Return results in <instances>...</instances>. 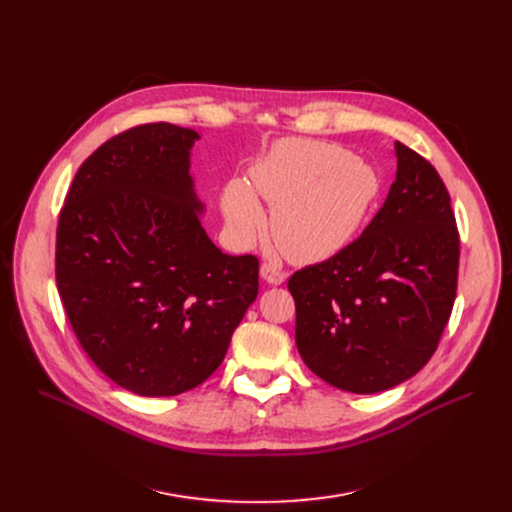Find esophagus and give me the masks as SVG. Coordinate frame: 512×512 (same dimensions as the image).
<instances>
[{
	"label": "esophagus",
	"mask_w": 512,
	"mask_h": 512,
	"mask_svg": "<svg viewBox=\"0 0 512 512\" xmlns=\"http://www.w3.org/2000/svg\"><path fill=\"white\" fill-rule=\"evenodd\" d=\"M261 276L265 282H270V284H282L286 280V274L280 270V267L274 263H267V261L261 265Z\"/></svg>",
	"instance_id": "obj_1"
}]
</instances>
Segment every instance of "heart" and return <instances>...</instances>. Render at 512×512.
Listing matches in <instances>:
<instances>
[{"instance_id":"b5f03b06","label":"heart","mask_w":512,"mask_h":512,"mask_svg":"<svg viewBox=\"0 0 512 512\" xmlns=\"http://www.w3.org/2000/svg\"><path fill=\"white\" fill-rule=\"evenodd\" d=\"M253 190L274 207L278 249L297 263L334 257L351 242L380 195L367 161L326 141H286L251 172ZM222 207L232 230L251 240L265 228L261 203L245 182H230Z\"/></svg>"}]
</instances>
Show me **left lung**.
<instances>
[{"label":"left lung","instance_id":"obj_1","mask_svg":"<svg viewBox=\"0 0 512 512\" xmlns=\"http://www.w3.org/2000/svg\"><path fill=\"white\" fill-rule=\"evenodd\" d=\"M394 149L396 180L363 234L288 280L305 365L355 394L413 378L456 299L461 242L448 188L417 151L400 141Z\"/></svg>","mask_w":512,"mask_h":512}]
</instances>
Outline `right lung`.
<instances>
[{"label":"right lung","mask_w":512,"mask_h":512,"mask_svg":"<svg viewBox=\"0 0 512 512\" xmlns=\"http://www.w3.org/2000/svg\"><path fill=\"white\" fill-rule=\"evenodd\" d=\"M168 122L128 128L78 168L60 211L56 282L91 361L141 396L203 384L259 290V259L201 226L191 147Z\"/></svg>","instance_id":"1"}]
</instances>
